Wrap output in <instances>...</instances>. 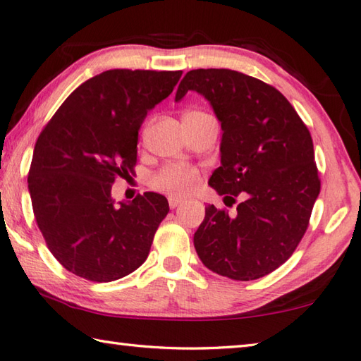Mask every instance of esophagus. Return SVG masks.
<instances>
[{
	"mask_svg": "<svg viewBox=\"0 0 361 361\" xmlns=\"http://www.w3.org/2000/svg\"><path fill=\"white\" fill-rule=\"evenodd\" d=\"M181 202H183V199L178 197V195H169L170 209H175V207H178Z\"/></svg>",
	"mask_w": 361,
	"mask_h": 361,
	"instance_id": "obj_1",
	"label": "esophagus"
}]
</instances>
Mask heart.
I'll return each instance as SVG.
<instances>
[{
  "mask_svg": "<svg viewBox=\"0 0 361 361\" xmlns=\"http://www.w3.org/2000/svg\"><path fill=\"white\" fill-rule=\"evenodd\" d=\"M152 186L159 191L175 194V195H185L192 192L199 183V173L191 167L178 166V164H172V166L164 167L162 170L152 176Z\"/></svg>",
  "mask_w": 361,
  "mask_h": 361,
  "instance_id": "b5f03b06",
  "label": "heart"
}]
</instances>
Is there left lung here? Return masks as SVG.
Listing matches in <instances>:
<instances>
[{
	"label": "left lung",
	"instance_id": "8db88e82",
	"mask_svg": "<svg viewBox=\"0 0 361 361\" xmlns=\"http://www.w3.org/2000/svg\"><path fill=\"white\" fill-rule=\"evenodd\" d=\"M189 90L204 95L221 122V166L209 185L226 197L245 195L234 216L205 207L195 252L223 277H264L295 252L320 194L312 137L276 87L243 73L191 70L175 102Z\"/></svg>",
	"mask_w": 361,
	"mask_h": 361
}]
</instances>
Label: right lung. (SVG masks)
Instances as JSON below:
<instances>
[{
    "instance_id": "1",
    "label": "right lung",
    "mask_w": 361,
    "mask_h": 361,
    "mask_svg": "<svg viewBox=\"0 0 361 361\" xmlns=\"http://www.w3.org/2000/svg\"><path fill=\"white\" fill-rule=\"evenodd\" d=\"M181 73L103 71L73 90L36 140L28 173L36 223L78 277L113 282L148 258L167 199L145 192L116 205L111 186L133 173L140 127Z\"/></svg>"
}]
</instances>
